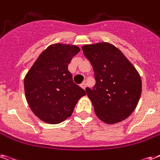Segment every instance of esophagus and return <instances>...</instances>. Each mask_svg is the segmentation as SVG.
<instances>
[{"label": "esophagus", "mask_w": 160, "mask_h": 160, "mask_svg": "<svg viewBox=\"0 0 160 160\" xmlns=\"http://www.w3.org/2000/svg\"><path fill=\"white\" fill-rule=\"evenodd\" d=\"M80 87H81V88H82V89H85V88H86V83L85 82H83L82 84H80Z\"/></svg>", "instance_id": "obj_1"}]
</instances>
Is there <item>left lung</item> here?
I'll return each instance as SVG.
<instances>
[{
	"instance_id": "1",
	"label": "left lung",
	"mask_w": 160,
	"mask_h": 160,
	"mask_svg": "<svg viewBox=\"0 0 160 160\" xmlns=\"http://www.w3.org/2000/svg\"><path fill=\"white\" fill-rule=\"evenodd\" d=\"M82 50L93 69L95 85L85 90L97 117L108 124L125 120L133 112L141 97L138 71L110 43L84 45Z\"/></svg>"
}]
</instances>
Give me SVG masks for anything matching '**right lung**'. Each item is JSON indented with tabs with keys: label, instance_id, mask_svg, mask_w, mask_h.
Masks as SVG:
<instances>
[{
	"label": "right lung",
	"instance_id": "obj_1",
	"mask_svg": "<svg viewBox=\"0 0 160 160\" xmlns=\"http://www.w3.org/2000/svg\"><path fill=\"white\" fill-rule=\"evenodd\" d=\"M80 49L56 43L47 48L24 78L27 102L42 121L58 124L71 116L78 100L86 92L75 84L68 65Z\"/></svg>",
	"mask_w": 160,
	"mask_h": 160
}]
</instances>
